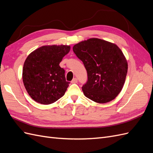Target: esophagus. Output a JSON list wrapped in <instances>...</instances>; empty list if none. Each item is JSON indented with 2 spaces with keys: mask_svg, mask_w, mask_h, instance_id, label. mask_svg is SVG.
I'll return each instance as SVG.
<instances>
[{
  "mask_svg": "<svg viewBox=\"0 0 153 153\" xmlns=\"http://www.w3.org/2000/svg\"><path fill=\"white\" fill-rule=\"evenodd\" d=\"M77 82H78V79L76 78H74L72 80V81H71V83L72 84H76V83H77Z\"/></svg>",
  "mask_w": 153,
  "mask_h": 153,
  "instance_id": "1",
  "label": "esophagus"
}]
</instances>
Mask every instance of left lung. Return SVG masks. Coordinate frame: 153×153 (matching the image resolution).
I'll return each instance as SVG.
<instances>
[{
	"mask_svg": "<svg viewBox=\"0 0 153 153\" xmlns=\"http://www.w3.org/2000/svg\"><path fill=\"white\" fill-rule=\"evenodd\" d=\"M74 53L84 64L87 81L82 86L84 95L99 103L115 98L121 91L128 71V62L116 45L91 38L74 45Z\"/></svg>",
	"mask_w": 153,
	"mask_h": 153,
	"instance_id": "left-lung-1",
	"label": "left lung"
}]
</instances>
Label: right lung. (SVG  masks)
<instances>
[{
	"label": "right lung",
	"instance_id": "add662e5",
	"mask_svg": "<svg viewBox=\"0 0 153 153\" xmlns=\"http://www.w3.org/2000/svg\"><path fill=\"white\" fill-rule=\"evenodd\" d=\"M69 50L68 45L43 46L27 57L23 67V82L36 102L49 105L64 96L69 82L59 64Z\"/></svg>",
	"mask_w": 153,
	"mask_h": 153
}]
</instances>
